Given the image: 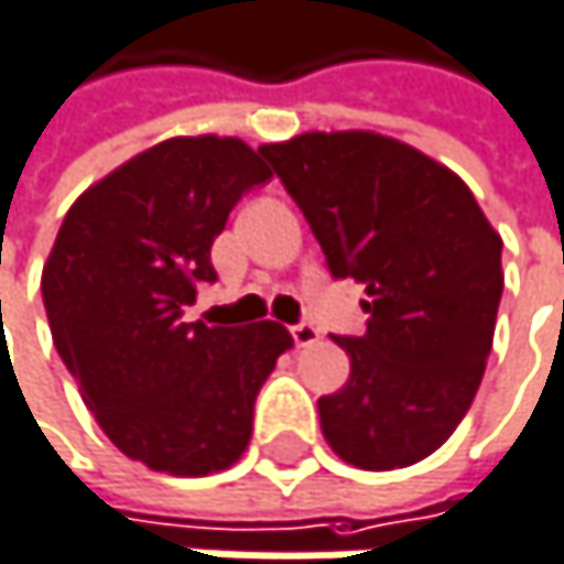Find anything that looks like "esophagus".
<instances>
[{
  "label": "esophagus",
  "mask_w": 564,
  "mask_h": 564,
  "mask_svg": "<svg viewBox=\"0 0 564 564\" xmlns=\"http://www.w3.org/2000/svg\"><path fill=\"white\" fill-rule=\"evenodd\" d=\"M291 337L297 347H314L321 340V330L314 324H297V327H291Z\"/></svg>",
  "instance_id": "obj_1"
}]
</instances>
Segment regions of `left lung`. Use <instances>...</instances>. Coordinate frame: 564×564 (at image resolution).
<instances>
[{"label":"left lung","mask_w":564,"mask_h":564,"mask_svg":"<svg viewBox=\"0 0 564 564\" xmlns=\"http://www.w3.org/2000/svg\"><path fill=\"white\" fill-rule=\"evenodd\" d=\"M260 154L304 210L334 276L367 288L330 449L370 473L436 453L473 406L502 301V237L446 164L373 131H307Z\"/></svg>","instance_id":"obj_1"}]
</instances>
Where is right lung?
<instances>
[{
    "label": "right lung",
    "mask_w": 564,
    "mask_h": 564,
    "mask_svg": "<svg viewBox=\"0 0 564 564\" xmlns=\"http://www.w3.org/2000/svg\"><path fill=\"white\" fill-rule=\"evenodd\" d=\"M270 177L240 138H167L91 184L65 214L42 267L55 350L105 436L167 476H210L240 459L253 400L291 334L184 324L214 284L210 243L234 204Z\"/></svg>",
    "instance_id": "1"
}]
</instances>
